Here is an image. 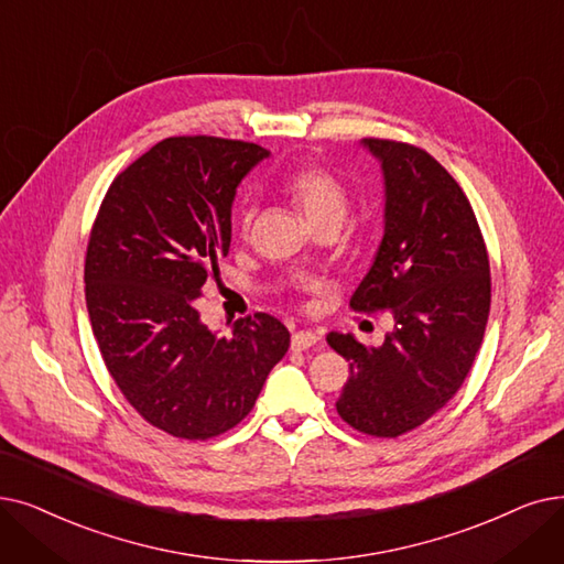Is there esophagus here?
<instances>
[{
    "mask_svg": "<svg viewBox=\"0 0 564 564\" xmlns=\"http://www.w3.org/2000/svg\"><path fill=\"white\" fill-rule=\"evenodd\" d=\"M317 340H321V336L315 332H295L292 334V350H308L317 346Z\"/></svg>",
    "mask_w": 564,
    "mask_h": 564,
    "instance_id": "34e87169",
    "label": "esophagus"
}]
</instances>
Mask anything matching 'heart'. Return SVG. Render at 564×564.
I'll list each match as a JSON object with an SVG mask.
<instances>
[{
  "mask_svg": "<svg viewBox=\"0 0 564 564\" xmlns=\"http://www.w3.org/2000/svg\"><path fill=\"white\" fill-rule=\"evenodd\" d=\"M285 191L295 203L306 221L315 228L323 224H343L348 214V195L343 186L321 167L306 165L297 173H292L285 182ZM256 207L249 203L241 209V230H249L253 224Z\"/></svg>",
  "mask_w": 564,
  "mask_h": 564,
  "instance_id": "b5f03b06",
  "label": "heart"
}]
</instances>
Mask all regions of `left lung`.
Here are the masks:
<instances>
[{
  "instance_id": "8db88e82",
  "label": "left lung",
  "mask_w": 564,
  "mask_h": 564,
  "mask_svg": "<svg viewBox=\"0 0 564 564\" xmlns=\"http://www.w3.org/2000/svg\"><path fill=\"white\" fill-rule=\"evenodd\" d=\"M359 147L380 163L384 216L350 306L387 308L394 329L376 348L340 332L327 343L350 361L336 401L343 422L397 437L424 424L470 373L491 308V269L475 212L443 165L403 142L366 138Z\"/></svg>"
}]
</instances>
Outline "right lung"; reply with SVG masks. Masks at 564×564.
<instances>
[{
    "mask_svg": "<svg viewBox=\"0 0 564 564\" xmlns=\"http://www.w3.org/2000/svg\"><path fill=\"white\" fill-rule=\"evenodd\" d=\"M267 156L251 142L165 138L115 177L91 228L85 283L101 357L127 401L175 437L237 426L290 346L274 315L224 336L198 311L230 251L237 186Z\"/></svg>",
    "mask_w": 564,
    "mask_h": 564,
    "instance_id": "1",
    "label": "right lung"
}]
</instances>
